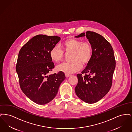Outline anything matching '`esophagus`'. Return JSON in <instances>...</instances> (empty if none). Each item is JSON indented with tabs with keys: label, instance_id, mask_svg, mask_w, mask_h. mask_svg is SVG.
<instances>
[{
	"label": "esophagus",
	"instance_id": "esophagus-1",
	"mask_svg": "<svg viewBox=\"0 0 132 132\" xmlns=\"http://www.w3.org/2000/svg\"><path fill=\"white\" fill-rule=\"evenodd\" d=\"M71 76V75H70V74H65V76H66V78H68V77H69Z\"/></svg>",
	"mask_w": 132,
	"mask_h": 132
}]
</instances>
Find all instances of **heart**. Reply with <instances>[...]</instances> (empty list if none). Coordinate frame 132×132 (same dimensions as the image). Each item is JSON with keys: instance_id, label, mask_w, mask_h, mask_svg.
<instances>
[{"instance_id": "heart-1", "label": "heart", "mask_w": 132, "mask_h": 132, "mask_svg": "<svg viewBox=\"0 0 132 132\" xmlns=\"http://www.w3.org/2000/svg\"><path fill=\"white\" fill-rule=\"evenodd\" d=\"M65 53H71L69 56L70 62L58 65L57 71H62L66 74H72L80 70L83 65L87 64L93 55L92 45L88 42L71 38L65 40L62 44ZM51 59L58 63L62 60L64 56L63 50L59 46H53L50 52Z\"/></svg>"}]
</instances>
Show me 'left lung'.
Segmentation results:
<instances>
[{
	"label": "left lung",
	"mask_w": 132,
	"mask_h": 132,
	"mask_svg": "<svg viewBox=\"0 0 132 132\" xmlns=\"http://www.w3.org/2000/svg\"><path fill=\"white\" fill-rule=\"evenodd\" d=\"M85 35L92 45L93 55L82 74H77L78 82L75 93L82 101L94 103L102 98L111 87L116 61L113 48L105 38L90 31L75 37Z\"/></svg>",
	"instance_id": "1"
}]
</instances>
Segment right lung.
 Instances as JSON below:
<instances>
[{"instance_id": "add662e5", "label": "right lung", "mask_w": 132, "mask_h": 132, "mask_svg": "<svg viewBox=\"0 0 132 132\" xmlns=\"http://www.w3.org/2000/svg\"><path fill=\"white\" fill-rule=\"evenodd\" d=\"M60 39L55 36L38 35L19 51L16 70L20 88L29 98L38 104H45L53 100L66 78L62 71L48 75L54 68L50 50Z\"/></svg>"}]
</instances>
